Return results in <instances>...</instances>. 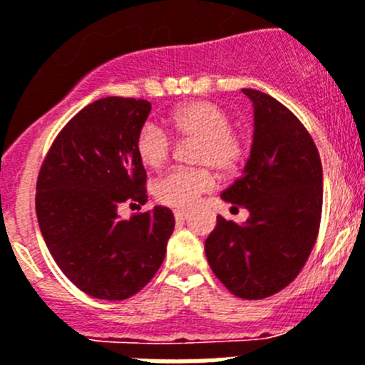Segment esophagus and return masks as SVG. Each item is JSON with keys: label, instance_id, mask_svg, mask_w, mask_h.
Listing matches in <instances>:
<instances>
[{"label": "esophagus", "instance_id": "obj_1", "mask_svg": "<svg viewBox=\"0 0 365 365\" xmlns=\"http://www.w3.org/2000/svg\"><path fill=\"white\" fill-rule=\"evenodd\" d=\"M174 218H176V222H185L189 218V211H185V209H176L174 211Z\"/></svg>", "mask_w": 365, "mask_h": 365}]
</instances>
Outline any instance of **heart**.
I'll list each match as a JSON object with an SVG mask.
<instances>
[{
  "label": "heart",
  "mask_w": 365,
  "mask_h": 365,
  "mask_svg": "<svg viewBox=\"0 0 365 365\" xmlns=\"http://www.w3.org/2000/svg\"><path fill=\"white\" fill-rule=\"evenodd\" d=\"M174 128L185 138L200 139L196 148L198 169H173L154 183L156 200L170 207H191L204 192L217 183L210 167L220 173H233L244 158V141L231 130V119L220 106L209 101H195L176 108L170 115ZM170 135L160 123L145 121L135 135L139 160L150 169H158L170 154Z\"/></svg>",
  "instance_id": "heart-1"
}]
</instances>
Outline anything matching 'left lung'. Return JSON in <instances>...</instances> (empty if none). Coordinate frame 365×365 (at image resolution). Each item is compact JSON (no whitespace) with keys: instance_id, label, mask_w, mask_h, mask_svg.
Wrapping results in <instances>:
<instances>
[{"instance_id":"8db88e82","label":"left lung","mask_w":365,"mask_h":365,"mask_svg":"<svg viewBox=\"0 0 365 365\" xmlns=\"http://www.w3.org/2000/svg\"><path fill=\"white\" fill-rule=\"evenodd\" d=\"M253 104V141L242 176L222 200L248 220L217 217L205 257L220 283L242 299L274 296L305 266L322 220L323 170L314 141L287 106L244 88Z\"/></svg>"}]
</instances>
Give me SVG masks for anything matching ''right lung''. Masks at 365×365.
<instances>
[{
  "label": "right lung",
  "instance_id": "obj_1",
  "mask_svg": "<svg viewBox=\"0 0 365 365\" xmlns=\"http://www.w3.org/2000/svg\"><path fill=\"white\" fill-rule=\"evenodd\" d=\"M145 99L104 97L82 108L43 160L36 217L46 246L66 277L97 299L138 294L160 270L173 235V211L156 205L123 220V202H147V173L135 135Z\"/></svg>",
  "mask_w": 365,
  "mask_h": 365
}]
</instances>
